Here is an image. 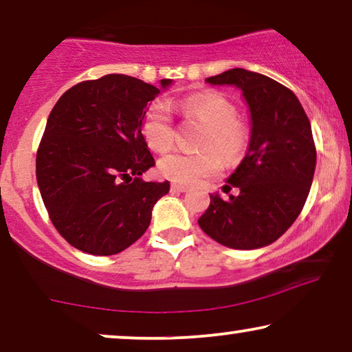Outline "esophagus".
I'll return each mask as SVG.
<instances>
[{
    "label": "esophagus",
    "instance_id": "obj_1",
    "mask_svg": "<svg viewBox=\"0 0 352 352\" xmlns=\"http://www.w3.org/2000/svg\"><path fill=\"white\" fill-rule=\"evenodd\" d=\"M171 192H187V187L186 186H179V184H173L171 186Z\"/></svg>",
    "mask_w": 352,
    "mask_h": 352
}]
</instances>
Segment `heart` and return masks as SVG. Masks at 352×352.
<instances>
[{
	"label": "heart",
	"instance_id": "heart-1",
	"mask_svg": "<svg viewBox=\"0 0 352 352\" xmlns=\"http://www.w3.org/2000/svg\"><path fill=\"white\" fill-rule=\"evenodd\" d=\"M187 117L199 120L206 126L201 147L206 152H171L160 158L158 170L162 176L176 184H199L223 171V157L235 160L242 157L248 146V129L237 122V109L218 93H197L179 102ZM142 133L153 151L165 152L171 147L175 128L170 109L163 102H153L142 120ZM221 155L219 156V153Z\"/></svg>",
	"mask_w": 352,
	"mask_h": 352
}]
</instances>
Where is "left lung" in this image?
<instances>
[{"label": "left lung", "mask_w": 352, "mask_h": 352, "mask_svg": "<svg viewBox=\"0 0 352 352\" xmlns=\"http://www.w3.org/2000/svg\"><path fill=\"white\" fill-rule=\"evenodd\" d=\"M205 81L242 91L252 131L243 160L223 187L239 194L229 200L210 194L199 226L224 247H267L295 223L309 195L317 157L309 118L290 89L256 72L230 69Z\"/></svg>", "instance_id": "8db88e82"}]
</instances>
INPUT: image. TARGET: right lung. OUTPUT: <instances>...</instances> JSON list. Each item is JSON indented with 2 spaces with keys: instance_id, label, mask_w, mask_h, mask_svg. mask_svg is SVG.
Here are the masks:
<instances>
[{
  "instance_id": "add662e5",
  "label": "right lung",
  "mask_w": 352,
  "mask_h": 352,
  "mask_svg": "<svg viewBox=\"0 0 352 352\" xmlns=\"http://www.w3.org/2000/svg\"><path fill=\"white\" fill-rule=\"evenodd\" d=\"M160 88L110 74L65 91L47 118L36 153V181L50 218L72 247L117 254L146 232L170 182H146L155 166L142 120Z\"/></svg>"
}]
</instances>
